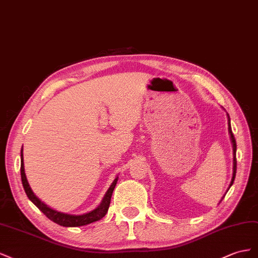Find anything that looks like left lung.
I'll use <instances>...</instances> for the list:
<instances>
[{
  "label": "left lung",
  "mask_w": 258,
  "mask_h": 258,
  "mask_svg": "<svg viewBox=\"0 0 258 258\" xmlns=\"http://www.w3.org/2000/svg\"><path fill=\"white\" fill-rule=\"evenodd\" d=\"M227 116H228V132H229L230 141H231V144H232V150H233V173H232V178H231V181H230V185H229V187H228V189H227V191H228V190H229V188L232 186V183H233L234 178H235V173H237V158H235V152H237V143H235V139H234V136H233L232 131H231V124H230L229 114L227 113ZM224 197H225V195H224ZM223 198H222V200H223ZM222 200H220V201H222ZM220 201H219V203H220Z\"/></svg>",
  "instance_id": "left-lung-1"
}]
</instances>
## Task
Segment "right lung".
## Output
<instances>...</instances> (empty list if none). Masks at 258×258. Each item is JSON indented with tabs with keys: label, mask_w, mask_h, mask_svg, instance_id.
<instances>
[{
	"label": "right lung",
	"mask_w": 258,
	"mask_h": 258,
	"mask_svg": "<svg viewBox=\"0 0 258 258\" xmlns=\"http://www.w3.org/2000/svg\"><path fill=\"white\" fill-rule=\"evenodd\" d=\"M20 174H21V181H23V186L25 189V192L28 196L29 200H30L36 208H38L44 215H45L47 218L50 220H53L54 223L60 225L62 227H81V226H85L94 222H97V220L101 219L104 217L109 209L110 201H111V196L113 190L115 188L116 181L119 179V177L114 178L111 185H110L109 189L107 190L106 195L102 198V200L100 204L96 209H94L93 211L85 213V214H81V215H73V214H67V213H62V212H58L56 210L50 209L48 205H46L44 202H42L40 199L34 195L32 191L30 185L27 180L26 177V173H25V166H24V153H23V148H21L20 151Z\"/></svg>",
	"instance_id": "add662e5"
}]
</instances>
